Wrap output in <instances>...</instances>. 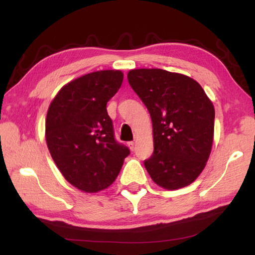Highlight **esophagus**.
Segmentation results:
<instances>
[{
	"label": "esophagus",
	"instance_id": "1",
	"mask_svg": "<svg viewBox=\"0 0 255 255\" xmlns=\"http://www.w3.org/2000/svg\"><path fill=\"white\" fill-rule=\"evenodd\" d=\"M128 146H129V148H130L131 150L135 149V143H133V141H129Z\"/></svg>",
	"mask_w": 255,
	"mask_h": 255
}]
</instances>
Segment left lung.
Returning a JSON list of instances; mask_svg holds the SVG:
<instances>
[{
	"mask_svg": "<svg viewBox=\"0 0 255 255\" xmlns=\"http://www.w3.org/2000/svg\"><path fill=\"white\" fill-rule=\"evenodd\" d=\"M127 79L152 118L154 152L144 161L150 178L167 190L191 184L211 152L213 103L198 82L179 73L139 68Z\"/></svg>",
	"mask_w": 255,
	"mask_h": 255,
	"instance_id": "left-lung-1",
	"label": "left lung"
}]
</instances>
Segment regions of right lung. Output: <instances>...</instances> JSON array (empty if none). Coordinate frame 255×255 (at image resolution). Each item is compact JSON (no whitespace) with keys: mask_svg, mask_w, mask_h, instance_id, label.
<instances>
[{"mask_svg":"<svg viewBox=\"0 0 255 255\" xmlns=\"http://www.w3.org/2000/svg\"><path fill=\"white\" fill-rule=\"evenodd\" d=\"M120 71H99L60 89L46 117V141L68 182L84 192L114 183L130 150L115 138L107 102L122 86Z\"/></svg>","mask_w":255,"mask_h":255,"instance_id":"right-lung-1","label":"right lung"}]
</instances>
